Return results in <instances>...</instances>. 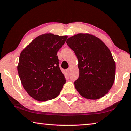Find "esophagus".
I'll return each instance as SVG.
<instances>
[{"mask_svg": "<svg viewBox=\"0 0 131 131\" xmlns=\"http://www.w3.org/2000/svg\"><path fill=\"white\" fill-rule=\"evenodd\" d=\"M70 68H68V69H66V73H67L68 74H69L70 73Z\"/></svg>", "mask_w": 131, "mask_h": 131, "instance_id": "obj_1", "label": "esophagus"}]
</instances>
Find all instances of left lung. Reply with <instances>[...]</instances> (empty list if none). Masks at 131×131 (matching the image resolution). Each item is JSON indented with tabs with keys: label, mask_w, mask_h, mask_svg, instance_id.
Wrapping results in <instances>:
<instances>
[{
	"label": "left lung",
	"mask_w": 131,
	"mask_h": 131,
	"mask_svg": "<svg viewBox=\"0 0 131 131\" xmlns=\"http://www.w3.org/2000/svg\"><path fill=\"white\" fill-rule=\"evenodd\" d=\"M66 43L78 60L79 76L74 83L76 90L88 99L104 96L115 77V62L108 48L98 37L88 33L70 37Z\"/></svg>",
	"instance_id": "1"
}]
</instances>
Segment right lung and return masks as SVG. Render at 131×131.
<instances>
[{"mask_svg": "<svg viewBox=\"0 0 131 131\" xmlns=\"http://www.w3.org/2000/svg\"><path fill=\"white\" fill-rule=\"evenodd\" d=\"M67 38L45 33L33 39L20 53L17 70L21 82L28 95L37 101L57 97L66 83L57 52Z\"/></svg>", "mask_w": 131, "mask_h": 131, "instance_id": "obj_1", "label": "right lung"}]
</instances>
